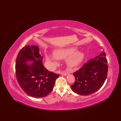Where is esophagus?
Listing matches in <instances>:
<instances>
[{
    "instance_id": "34e87169",
    "label": "esophagus",
    "mask_w": 121,
    "mask_h": 121,
    "mask_svg": "<svg viewBox=\"0 0 121 121\" xmlns=\"http://www.w3.org/2000/svg\"><path fill=\"white\" fill-rule=\"evenodd\" d=\"M61 74L64 75V76H67V75H68V72L67 71H63V72H61Z\"/></svg>"
}]
</instances>
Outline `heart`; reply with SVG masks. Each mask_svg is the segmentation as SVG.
Masks as SVG:
<instances>
[{
    "label": "heart",
    "mask_w": 121,
    "mask_h": 121,
    "mask_svg": "<svg viewBox=\"0 0 121 121\" xmlns=\"http://www.w3.org/2000/svg\"><path fill=\"white\" fill-rule=\"evenodd\" d=\"M77 48L70 47L66 48L57 49L54 52V56L47 55L46 59L52 61L54 65L57 64V60L67 59V64L71 67H76L81 64L84 59L85 54L83 52H77Z\"/></svg>",
    "instance_id": "heart-1"
}]
</instances>
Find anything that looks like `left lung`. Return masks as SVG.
<instances>
[{"mask_svg": "<svg viewBox=\"0 0 121 121\" xmlns=\"http://www.w3.org/2000/svg\"><path fill=\"white\" fill-rule=\"evenodd\" d=\"M108 71V60L103 49L99 56L90 60L73 73L75 82L71 86V89L83 96L95 92L104 85Z\"/></svg>", "mask_w": 121, "mask_h": 121, "instance_id": "obj_1", "label": "left lung"}]
</instances>
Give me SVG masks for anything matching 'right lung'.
<instances>
[{"label": "right lung", "instance_id": "add662e5", "mask_svg": "<svg viewBox=\"0 0 121 121\" xmlns=\"http://www.w3.org/2000/svg\"><path fill=\"white\" fill-rule=\"evenodd\" d=\"M42 57L37 46L26 45L18 53L16 62V74L18 83L29 95L35 98L45 97L53 89L59 74L44 68ZM28 60L34 61L28 65Z\"/></svg>", "mask_w": 121, "mask_h": 121}]
</instances>
